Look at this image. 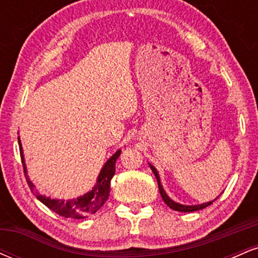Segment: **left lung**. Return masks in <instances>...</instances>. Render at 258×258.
<instances>
[{
  "label": "left lung",
  "instance_id": "1",
  "mask_svg": "<svg viewBox=\"0 0 258 258\" xmlns=\"http://www.w3.org/2000/svg\"><path fill=\"white\" fill-rule=\"evenodd\" d=\"M150 168H152V171L155 174L156 177V180H158V184H159V191L160 194H161V198L162 200L165 201V204L170 207V209L174 210V211H179V212H194V211H199V210H203L207 207L209 205H211L212 203L216 200H212V201H209V203H204V204H198V205H183V204H179V203H176V201H173L171 199L170 197L166 194V191L164 190V186L161 184V180H160V176H159V172L158 170H156L155 167L153 166L152 164H149ZM218 198V197H217Z\"/></svg>",
  "mask_w": 258,
  "mask_h": 258
}]
</instances>
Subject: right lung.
I'll use <instances>...</instances> for the list:
<instances>
[{
  "label": "right lung",
  "mask_w": 258,
  "mask_h": 258,
  "mask_svg": "<svg viewBox=\"0 0 258 258\" xmlns=\"http://www.w3.org/2000/svg\"><path fill=\"white\" fill-rule=\"evenodd\" d=\"M18 143H19L20 150V158H22L23 168H24V173L28 180V184L30 186L31 191L36 195V198L43 205H46L48 209H51L53 212L59 216H63L65 218H74V220H84L87 218L88 216L96 214L97 211L105 204L108 200L109 194H110V182L111 178L115 174V164L116 160L119 159L121 149L116 150L112 155L106 160L104 166L102 167L100 172L97 177L96 184L90 191L81 195V197L75 198V199H52L49 197H44L35 190V184L31 182L28 176V170H26V164L24 159V152H23L22 142L20 137H18Z\"/></svg>",
  "instance_id": "add662e5"
}]
</instances>
